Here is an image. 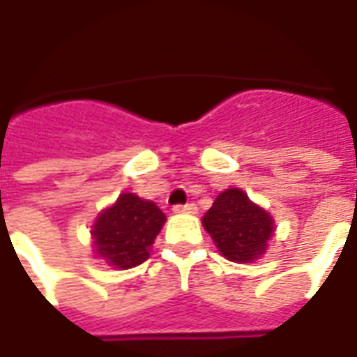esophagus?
I'll return each instance as SVG.
<instances>
[{
	"instance_id": "obj_1",
	"label": "esophagus",
	"mask_w": 357,
	"mask_h": 357,
	"mask_svg": "<svg viewBox=\"0 0 357 357\" xmlns=\"http://www.w3.org/2000/svg\"><path fill=\"white\" fill-rule=\"evenodd\" d=\"M197 212H199V208H197V204H192V202H189V204L174 206V213H197Z\"/></svg>"
}]
</instances>
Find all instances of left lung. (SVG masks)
<instances>
[{
  "instance_id": "left-lung-1",
  "label": "left lung",
  "mask_w": 357,
  "mask_h": 357,
  "mask_svg": "<svg viewBox=\"0 0 357 357\" xmlns=\"http://www.w3.org/2000/svg\"><path fill=\"white\" fill-rule=\"evenodd\" d=\"M202 225L223 257L234 263H252L261 257L274 232L271 213L253 204L240 189L221 192L202 218Z\"/></svg>"
}]
</instances>
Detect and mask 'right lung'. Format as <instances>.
Returning a JSON list of instances; mask_svg holds the SVG:
<instances>
[{"instance_id": "obj_1", "label": "right lung", "mask_w": 357, "mask_h": 357, "mask_svg": "<svg viewBox=\"0 0 357 357\" xmlns=\"http://www.w3.org/2000/svg\"><path fill=\"white\" fill-rule=\"evenodd\" d=\"M166 215L155 202L123 192L96 218L92 238L96 253L115 268L142 265L165 225Z\"/></svg>"}]
</instances>
